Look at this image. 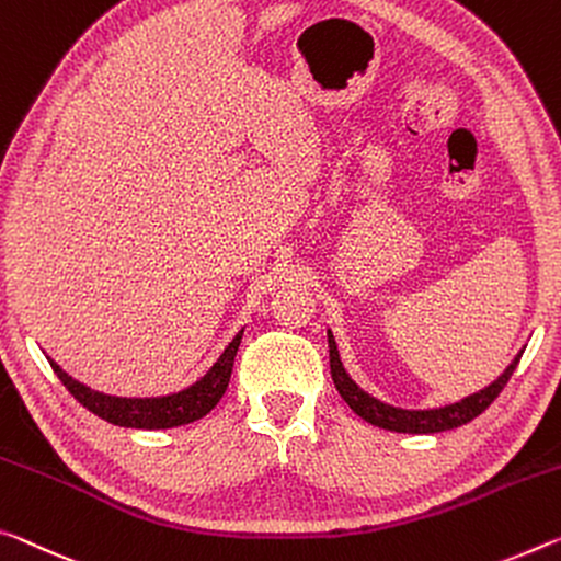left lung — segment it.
<instances>
[{
    "label": "left lung",
    "mask_w": 561,
    "mask_h": 561,
    "mask_svg": "<svg viewBox=\"0 0 561 561\" xmlns=\"http://www.w3.org/2000/svg\"><path fill=\"white\" fill-rule=\"evenodd\" d=\"M327 342H329V369H332V379L336 392L342 394L346 404L352 407L354 414H359L364 422L381 426V430L389 432H407V434H434V432H447L455 430V426H461L467 422H472L474 416H479L484 409L500 397L502 389L506 387V381L517 369L522 352L512 359L510 367H506L500 377H496L492 385L479 389V392L469 394L465 399H459L455 404H444L437 409H402V407H392L381 399L371 397L364 392V389L354 381L350 375H346L344 364L340 359V350H336L334 334L332 329H327Z\"/></svg>",
    "instance_id": "obj_1"
}]
</instances>
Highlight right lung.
Here are the masks:
<instances>
[{
    "label": "right lung",
    "instance_id": "add662e5",
    "mask_svg": "<svg viewBox=\"0 0 561 561\" xmlns=\"http://www.w3.org/2000/svg\"><path fill=\"white\" fill-rule=\"evenodd\" d=\"M242 334L244 329H239L234 340L227 344V350L219 354V359L211 364L207 375L182 389V392L164 397H114L96 392V389L69 377L55 359H47L51 369H55V375L61 379V385L69 389V394L79 404L87 407L89 412L102 416L104 422L129 426V430H172V426L192 424L202 420V416H207L217 407L219 399L225 397Z\"/></svg>",
    "mask_w": 561,
    "mask_h": 561
}]
</instances>
